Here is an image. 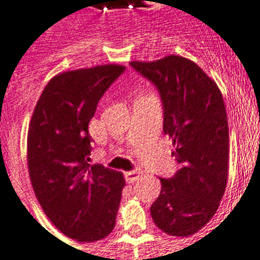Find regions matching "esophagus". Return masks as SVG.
I'll return each instance as SVG.
<instances>
[{
  "label": "esophagus",
  "instance_id": "1",
  "mask_svg": "<svg viewBox=\"0 0 260 260\" xmlns=\"http://www.w3.org/2000/svg\"><path fill=\"white\" fill-rule=\"evenodd\" d=\"M141 176H143V172H141V170L133 169L130 170V172H126V173H124V179H126L127 183H134V181H137Z\"/></svg>",
  "mask_w": 260,
  "mask_h": 260
}]
</instances>
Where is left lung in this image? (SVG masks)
Segmentation results:
<instances>
[{
  "label": "left lung",
  "mask_w": 260,
  "mask_h": 260,
  "mask_svg": "<svg viewBox=\"0 0 260 260\" xmlns=\"http://www.w3.org/2000/svg\"><path fill=\"white\" fill-rule=\"evenodd\" d=\"M130 66L158 90L164 133L173 140L172 155L179 165L173 177L160 179L151 216L169 236H191L213 217L226 190L229 123L223 96L215 81L183 56L134 60Z\"/></svg>",
  "instance_id": "1"
}]
</instances>
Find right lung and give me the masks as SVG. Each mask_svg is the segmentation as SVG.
Wrapping results in <instances>:
<instances>
[{
	"label": "right lung",
	"mask_w": 260,
	"mask_h": 260,
	"mask_svg": "<svg viewBox=\"0 0 260 260\" xmlns=\"http://www.w3.org/2000/svg\"><path fill=\"white\" fill-rule=\"evenodd\" d=\"M124 70L104 65L55 76L30 120L27 160L34 194L54 226L80 242L105 238L116 221L124 179L90 164L88 123Z\"/></svg>",
	"instance_id": "obj_1"
}]
</instances>
